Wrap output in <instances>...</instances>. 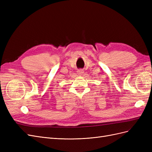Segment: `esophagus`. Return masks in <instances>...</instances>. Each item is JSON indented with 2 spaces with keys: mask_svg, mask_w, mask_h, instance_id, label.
<instances>
[{
  "mask_svg": "<svg viewBox=\"0 0 152 152\" xmlns=\"http://www.w3.org/2000/svg\"><path fill=\"white\" fill-rule=\"evenodd\" d=\"M84 70H78L77 71V74L79 75H82L84 74Z\"/></svg>",
  "mask_w": 152,
  "mask_h": 152,
  "instance_id": "34e87169",
  "label": "esophagus"
}]
</instances>
